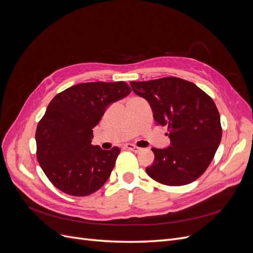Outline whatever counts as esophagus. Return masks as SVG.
I'll use <instances>...</instances> for the list:
<instances>
[{"instance_id":"esophagus-1","label":"esophagus","mask_w":253,"mask_h":253,"mask_svg":"<svg viewBox=\"0 0 253 253\" xmlns=\"http://www.w3.org/2000/svg\"><path fill=\"white\" fill-rule=\"evenodd\" d=\"M126 147V149H127V150H131V151H133V152H140L141 151V148H139V147H137V145H134V144H131V143H127V144H126L125 145Z\"/></svg>"}]
</instances>
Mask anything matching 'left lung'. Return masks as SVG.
<instances>
[{
  "label": "left lung",
  "instance_id": "obj_1",
  "mask_svg": "<svg viewBox=\"0 0 253 253\" xmlns=\"http://www.w3.org/2000/svg\"><path fill=\"white\" fill-rule=\"evenodd\" d=\"M136 95L147 99L157 126H167L171 145L153 148L152 179L166 186H183L204 174L215 155L223 129L212 98L194 83L176 77L131 81Z\"/></svg>",
  "mask_w": 253,
  "mask_h": 253
}]
</instances>
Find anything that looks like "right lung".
<instances>
[{
  "instance_id": "right-lung-1",
  "label": "right lung",
  "mask_w": 253,
  "mask_h": 253,
  "mask_svg": "<svg viewBox=\"0 0 253 253\" xmlns=\"http://www.w3.org/2000/svg\"><path fill=\"white\" fill-rule=\"evenodd\" d=\"M129 93L124 81L86 82L61 91L49 102L37 126V158L60 191L86 196L109 179L120 149L91 145L93 128L111 103Z\"/></svg>"
}]
</instances>
